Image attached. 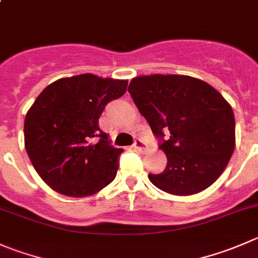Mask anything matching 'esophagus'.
<instances>
[{
	"label": "esophagus",
	"mask_w": 258,
	"mask_h": 258,
	"mask_svg": "<svg viewBox=\"0 0 258 258\" xmlns=\"http://www.w3.org/2000/svg\"><path fill=\"white\" fill-rule=\"evenodd\" d=\"M134 147L136 150H139V151H142V152L146 151V150H147L146 144H145L142 140H136V141H135V144H134Z\"/></svg>",
	"instance_id": "34e87169"
}]
</instances>
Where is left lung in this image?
<instances>
[{"instance_id": "left-lung-1", "label": "left lung", "mask_w": 258, "mask_h": 258, "mask_svg": "<svg viewBox=\"0 0 258 258\" xmlns=\"http://www.w3.org/2000/svg\"><path fill=\"white\" fill-rule=\"evenodd\" d=\"M128 92L167 157L156 187L172 196H192L222 175L236 146L231 104L211 84L177 74L140 76ZM165 133L169 135L163 140Z\"/></svg>"}]
</instances>
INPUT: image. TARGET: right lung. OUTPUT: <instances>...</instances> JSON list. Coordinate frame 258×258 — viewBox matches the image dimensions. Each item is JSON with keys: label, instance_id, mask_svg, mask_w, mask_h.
<instances>
[{"label": "right lung", "instance_id": "obj_1", "mask_svg": "<svg viewBox=\"0 0 258 258\" xmlns=\"http://www.w3.org/2000/svg\"><path fill=\"white\" fill-rule=\"evenodd\" d=\"M127 81L79 74L55 81L25 117V149L39 176L62 196H93L114 180L123 150L98 126L107 103L126 93Z\"/></svg>", "mask_w": 258, "mask_h": 258}]
</instances>
